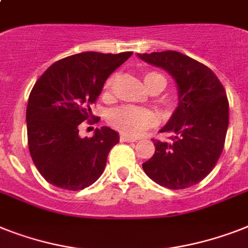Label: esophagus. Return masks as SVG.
I'll return each instance as SVG.
<instances>
[{
    "mask_svg": "<svg viewBox=\"0 0 248 248\" xmlns=\"http://www.w3.org/2000/svg\"><path fill=\"white\" fill-rule=\"evenodd\" d=\"M120 140L122 142H135L136 141V139L131 138V136H127V135H121Z\"/></svg>",
    "mask_w": 248,
    "mask_h": 248,
    "instance_id": "1",
    "label": "esophagus"
}]
</instances>
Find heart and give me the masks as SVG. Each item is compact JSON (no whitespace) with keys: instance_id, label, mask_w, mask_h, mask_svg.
I'll list each match as a JSON object with an SVG mask.
<instances>
[{"instance_id":"heart-1","label":"heart","mask_w":248,"mask_h":248,"mask_svg":"<svg viewBox=\"0 0 248 248\" xmlns=\"http://www.w3.org/2000/svg\"><path fill=\"white\" fill-rule=\"evenodd\" d=\"M159 78H162V76L156 74V72H146L144 75L145 86L146 88L150 86ZM113 82L114 76H110L106 81V84H104V98H109L110 96ZM108 124L117 131L122 132V134L130 135V136H138L146 128L154 126L155 117H154V114L150 110L144 109V108L124 106L110 112L109 116H108Z\"/></svg>"}]
</instances>
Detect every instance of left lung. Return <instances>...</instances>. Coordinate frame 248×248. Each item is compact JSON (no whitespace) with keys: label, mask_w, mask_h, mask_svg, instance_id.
Instances as JSON below:
<instances>
[{"label":"left lung","mask_w":248,"mask_h":248,"mask_svg":"<svg viewBox=\"0 0 248 248\" xmlns=\"http://www.w3.org/2000/svg\"><path fill=\"white\" fill-rule=\"evenodd\" d=\"M166 70L176 80L178 107L160 132L170 142L153 140L155 153L142 164L158 185L182 190L202 181L213 170L224 148L229 106L222 82L208 66L176 51L138 54Z\"/></svg>","instance_id":"left-lung-1"}]
</instances>
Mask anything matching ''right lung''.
<instances>
[{
    "label": "right lung",
    "instance_id": "obj_1",
    "mask_svg": "<svg viewBox=\"0 0 248 248\" xmlns=\"http://www.w3.org/2000/svg\"><path fill=\"white\" fill-rule=\"evenodd\" d=\"M131 54L82 52L54 62L37 80L26 107L28 145L38 172L47 182L78 191L102 176L108 153L120 136L103 126L93 138L81 139L78 127L84 121L98 122L92 106L108 76Z\"/></svg>",
    "mask_w": 248,
    "mask_h": 248
}]
</instances>
